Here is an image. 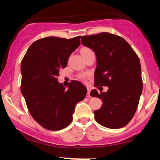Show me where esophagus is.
Masks as SVG:
<instances>
[{"mask_svg": "<svg viewBox=\"0 0 160 160\" xmlns=\"http://www.w3.org/2000/svg\"><path fill=\"white\" fill-rule=\"evenodd\" d=\"M91 92V89L89 87H87V97H89L90 96V95H89V93H90Z\"/></svg>", "mask_w": 160, "mask_h": 160, "instance_id": "esophagus-1", "label": "esophagus"}]
</instances>
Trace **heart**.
<instances>
[{"label": "heart", "instance_id": "obj_1", "mask_svg": "<svg viewBox=\"0 0 160 160\" xmlns=\"http://www.w3.org/2000/svg\"><path fill=\"white\" fill-rule=\"evenodd\" d=\"M91 49H89V48H86V47H84V48H82L81 49V53L82 52H87V51H90ZM78 78L80 79V80H85L86 78H87V76H86V74H79L78 75Z\"/></svg>", "mask_w": 160, "mask_h": 160}]
</instances>
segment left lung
Wrapping results in <instances>:
<instances>
[{"mask_svg": "<svg viewBox=\"0 0 160 160\" xmlns=\"http://www.w3.org/2000/svg\"><path fill=\"white\" fill-rule=\"evenodd\" d=\"M82 44L94 51L97 58L95 87L108 86L106 92L93 89L91 96L102 99L94 111L96 122L109 128H120L132 119L142 92L140 60L123 38L108 32L82 36Z\"/></svg>", "mask_w": 160, "mask_h": 160, "instance_id": "1", "label": "left lung"}]
</instances>
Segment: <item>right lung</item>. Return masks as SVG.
<instances>
[{"mask_svg": "<svg viewBox=\"0 0 160 160\" xmlns=\"http://www.w3.org/2000/svg\"><path fill=\"white\" fill-rule=\"evenodd\" d=\"M81 36L71 39L47 37L34 41L21 63V92L33 118L42 127L58 131L73 119L75 105L86 97L81 82L71 81L68 89L58 83L59 70L67 66Z\"/></svg>", "mask_w": 160, "mask_h": 160, "instance_id": "add662e5", "label": "right lung"}]
</instances>
